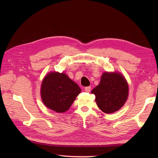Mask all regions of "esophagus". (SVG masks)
<instances>
[{
  "mask_svg": "<svg viewBox=\"0 0 158 158\" xmlns=\"http://www.w3.org/2000/svg\"><path fill=\"white\" fill-rule=\"evenodd\" d=\"M85 91L87 92V93H89L90 91V89H91V87L90 86H87V87H85Z\"/></svg>",
  "mask_w": 158,
  "mask_h": 158,
  "instance_id": "1",
  "label": "esophagus"
}]
</instances>
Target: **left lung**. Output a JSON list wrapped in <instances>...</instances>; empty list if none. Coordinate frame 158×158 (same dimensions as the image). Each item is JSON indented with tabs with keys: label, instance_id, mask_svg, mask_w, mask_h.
I'll return each instance as SVG.
<instances>
[{
	"label": "left lung",
	"instance_id": "1",
	"mask_svg": "<svg viewBox=\"0 0 158 158\" xmlns=\"http://www.w3.org/2000/svg\"><path fill=\"white\" fill-rule=\"evenodd\" d=\"M91 93L95 95V102L101 111L112 114L119 110L126 102L128 84L122 74L106 72Z\"/></svg>",
	"mask_w": 158,
	"mask_h": 158
}]
</instances>
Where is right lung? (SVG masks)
<instances>
[{
    "mask_svg": "<svg viewBox=\"0 0 158 158\" xmlns=\"http://www.w3.org/2000/svg\"><path fill=\"white\" fill-rule=\"evenodd\" d=\"M81 89L65 73L52 72L47 74L41 85V98L43 103L58 113L68 111Z\"/></svg>",
    "mask_w": 158,
    "mask_h": 158,
    "instance_id": "1",
    "label": "right lung"
}]
</instances>
